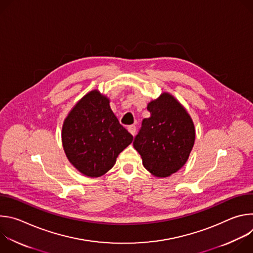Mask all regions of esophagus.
<instances>
[{
  "label": "esophagus",
  "instance_id": "1",
  "mask_svg": "<svg viewBox=\"0 0 253 253\" xmlns=\"http://www.w3.org/2000/svg\"><path fill=\"white\" fill-rule=\"evenodd\" d=\"M128 131L134 136L135 133H136V126H135V125H130V126H128Z\"/></svg>",
  "mask_w": 253,
  "mask_h": 253
}]
</instances>
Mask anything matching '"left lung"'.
<instances>
[{
    "mask_svg": "<svg viewBox=\"0 0 253 253\" xmlns=\"http://www.w3.org/2000/svg\"><path fill=\"white\" fill-rule=\"evenodd\" d=\"M150 117L143 119L133 146L143 165L157 177H167L181 168L192 150L193 122L174 97L163 93L147 106Z\"/></svg>",
    "mask_w": 253,
    "mask_h": 253,
    "instance_id": "left-lung-1",
    "label": "left lung"
}]
</instances>
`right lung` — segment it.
Listing matches in <instances>:
<instances>
[{"label":"right lung","mask_w":253,"mask_h":253,"mask_svg":"<svg viewBox=\"0 0 253 253\" xmlns=\"http://www.w3.org/2000/svg\"><path fill=\"white\" fill-rule=\"evenodd\" d=\"M133 136L119 123L109 100L97 90L84 96L65 119L63 147L81 173L99 177L109 171Z\"/></svg>","instance_id":"obj_1"}]
</instances>
